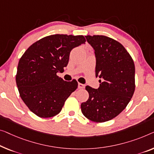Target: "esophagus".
<instances>
[{
  "label": "esophagus",
  "instance_id": "obj_1",
  "mask_svg": "<svg viewBox=\"0 0 154 154\" xmlns=\"http://www.w3.org/2000/svg\"><path fill=\"white\" fill-rule=\"evenodd\" d=\"M78 88L79 89H83L85 88V85L83 84H81V83H79L78 84Z\"/></svg>",
  "mask_w": 154,
  "mask_h": 154
}]
</instances>
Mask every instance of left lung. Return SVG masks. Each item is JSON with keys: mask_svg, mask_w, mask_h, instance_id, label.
I'll return each instance as SVG.
<instances>
[{"mask_svg": "<svg viewBox=\"0 0 154 154\" xmlns=\"http://www.w3.org/2000/svg\"><path fill=\"white\" fill-rule=\"evenodd\" d=\"M96 59L95 76L103 80L99 88L86 86L89 97L82 103L84 116L104 122L118 116L130 102L135 91V65L122 45L102 35L86 36Z\"/></svg>", "mask_w": 154, "mask_h": 154, "instance_id": "obj_1", "label": "left lung"}]
</instances>
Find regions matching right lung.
<instances>
[{"mask_svg":"<svg viewBox=\"0 0 154 154\" xmlns=\"http://www.w3.org/2000/svg\"><path fill=\"white\" fill-rule=\"evenodd\" d=\"M84 36L53 34L28 48L18 64L16 82L20 96L28 109L40 118L60 113L64 102L78 86L76 80L64 81L63 72L70 51L84 44Z\"/></svg>","mask_w":154,"mask_h":154,"instance_id":"1","label":"right lung"}]
</instances>
